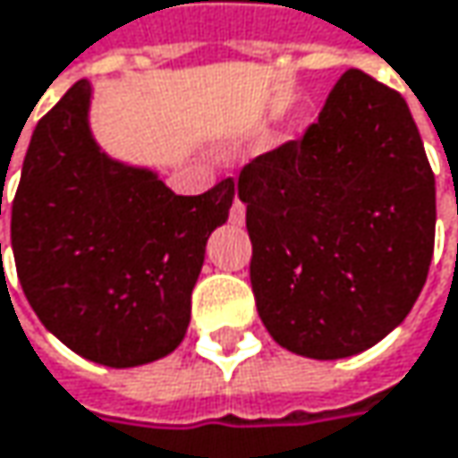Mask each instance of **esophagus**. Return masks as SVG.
<instances>
[{
	"label": "esophagus",
	"mask_w": 458,
	"mask_h": 458,
	"mask_svg": "<svg viewBox=\"0 0 458 458\" xmlns=\"http://www.w3.org/2000/svg\"><path fill=\"white\" fill-rule=\"evenodd\" d=\"M246 220V204L241 199H233V207H230V223L233 225H243Z\"/></svg>",
	"instance_id": "1"
}]
</instances>
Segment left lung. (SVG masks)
<instances>
[{"label":"left lung","instance_id":"8db88e82","mask_svg":"<svg viewBox=\"0 0 458 458\" xmlns=\"http://www.w3.org/2000/svg\"><path fill=\"white\" fill-rule=\"evenodd\" d=\"M238 196L275 344L344 359L411 312L433 259L436 175L398 91L346 70L301 139L241 170Z\"/></svg>","mask_w":458,"mask_h":458}]
</instances>
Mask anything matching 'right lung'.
Listing matches in <instances>:
<instances>
[{
	"instance_id": "add662e5",
	"label": "right lung",
	"mask_w": 458,
	"mask_h": 458,
	"mask_svg": "<svg viewBox=\"0 0 458 458\" xmlns=\"http://www.w3.org/2000/svg\"><path fill=\"white\" fill-rule=\"evenodd\" d=\"M89 81L36 125L13 199L22 293L67 349L136 367L178 349L209 233L228 220L233 178L178 196L109 159L89 131ZM2 215V196H0Z\"/></svg>"
}]
</instances>
